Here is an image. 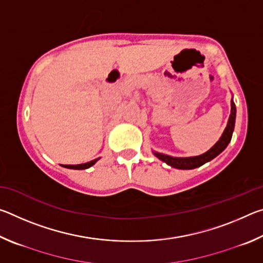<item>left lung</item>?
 <instances>
[{
    "mask_svg": "<svg viewBox=\"0 0 263 263\" xmlns=\"http://www.w3.org/2000/svg\"><path fill=\"white\" fill-rule=\"evenodd\" d=\"M235 104L233 100L231 101V115L228 122V126H226L224 133L220 137V139L216 142V145L208 151L206 153L198 157H191V158H173L166 154L157 153L154 152V155L160 160H162L163 162H166L169 166L177 168V169H194L197 167H201L202 164L211 161L212 159H215L218 154H220L222 151L228 147L229 142L232 138V133L234 130V123H235Z\"/></svg>",
    "mask_w": 263,
    "mask_h": 263,
    "instance_id": "obj_1",
    "label": "left lung"
}]
</instances>
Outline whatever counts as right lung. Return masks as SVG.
I'll return each instance as SVG.
<instances>
[{"label": "right lung", "instance_id": "add662e5", "mask_svg": "<svg viewBox=\"0 0 263 263\" xmlns=\"http://www.w3.org/2000/svg\"><path fill=\"white\" fill-rule=\"evenodd\" d=\"M97 160H99V159H95V160H92V161H89L87 163H82V164H64L62 167L69 168V169H87L89 167H91L92 164H95Z\"/></svg>", "mask_w": 263, "mask_h": 263}]
</instances>
